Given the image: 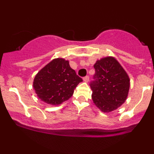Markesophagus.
I'll list each match as a JSON object with an SVG mask.
<instances>
[{
  "label": "esophagus",
  "mask_w": 154,
  "mask_h": 154,
  "mask_svg": "<svg viewBox=\"0 0 154 154\" xmlns=\"http://www.w3.org/2000/svg\"><path fill=\"white\" fill-rule=\"evenodd\" d=\"M89 79H90V77H89V76H85V77H84V78H83V80L85 81V82H88V81H89Z\"/></svg>",
  "instance_id": "34e87169"
}]
</instances>
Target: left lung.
<instances>
[{
	"label": "left lung",
	"mask_w": 154,
	"mask_h": 154,
	"mask_svg": "<svg viewBox=\"0 0 154 154\" xmlns=\"http://www.w3.org/2000/svg\"><path fill=\"white\" fill-rule=\"evenodd\" d=\"M95 75L90 83L92 99L103 112H110L126 100L130 79L119 63L113 57H106L94 64Z\"/></svg>",
	"instance_id": "left-lung-1"
}]
</instances>
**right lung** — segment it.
I'll use <instances>...</instances> for the list:
<instances>
[{
    "instance_id": "right-lung-1",
    "label": "right lung",
    "mask_w": 154,
    "mask_h": 154,
    "mask_svg": "<svg viewBox=\"0 0 154 154\" xmlns=\"http://www.w3.org/2000/svg\"><path fill=\"white\" fill-rule=\"evenodd\" d=\"M82 79L70 67L69 61L56 59L35 76L33 87L39 98L45 103L59 105L72 96Z\"/></svg>"
}]
</instances>
